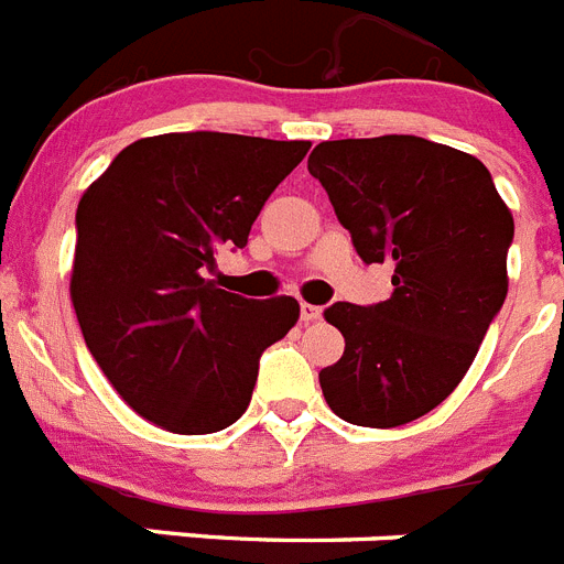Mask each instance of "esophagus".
Masks as SVG:
<instances>
[{
	"instance_id": "obj_1",
	"label": "esophagus",
	"mask_w": 564,
	"mask_h": 564,
	"mask_svg": "<svg viewBox=\"0 0 564 564\" xmlns=\"http://www.w3.org/2000/svg\"><path fill=\"white\" fill-rule=\"evenodd\" d=\"M299 313H302V322H305V325H311V322H318V318H322V307L307 305V302H302Z\"/></svg>"
}]
</instances>
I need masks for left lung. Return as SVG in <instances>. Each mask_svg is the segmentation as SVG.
<instances>
[{
	"instance_id": "8db88e82",
	"label": "left lung",
	"mask_w": 564,
	"mask_h": 564,
	"mask_svg": "<svg viewBox=\"0 0 564 564\" xmlns=\"http://www.w3.org/2000/svg\"><path fill=\"white\" fill-rule=\"evenodd\" d=\"M307 172L358 257L395 268L387 302L325 311L344 336V356L318 372L325 401L356 426H403L475 361L506 302L514 217L477 158L415 134L318 143Z\"/></svg>"
}]
</instances>
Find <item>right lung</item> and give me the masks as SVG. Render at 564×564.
<instances>
[{
  "label": "right lung",
  "instance_id": "right-lung-1",
  "mask_svg": "<svg viewBox=\"0 0 564 564\" xmlns=\"http://www.w3.org/2000/svg\"><path fill=\"white\" fill-rule=\"evenodd\" d=\"M307 141L169 132L129 143L76 212L69 299L118 395L174 435L231 426L251 403L259 356L296 325L293 296L246 299L208 271L246 248Z\"/></svg>",
  "mask_w": 564,
  "mask_h": 564
}]
</instances>
